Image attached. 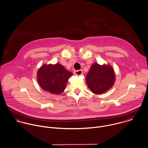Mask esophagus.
I'll use <instances>...</instances> for the list:
<instances>
[{
    "instance_id": "obj_1",
    "label": "esophagus",
    "mask_w": 148,
    "mask_h": 148,
    "mask_svg": "<svg viewBox=\"0 0 148 148\" xmlns=\"http://www.w3.org/2000/svg\"><path fill=\"white\" fill-rule=\"evenodd\" d=\"M74 75H81L83 74V71L82 70H75L74 72Z\"/></svg>"
}]
</instances>
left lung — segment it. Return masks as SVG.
Instances as JSON below:
<instances>
[{
  "instance_id": "left-lung-1",
  "label": "left lung",
  "mask_w": 148,
  "mask_h": 148,
  "mask_svg": "<svg viewBox=\"0 0 148 148\" xmlns=\"http://www.w3.org/2000/svg\"><path fill=\"white\" fill-rule=\"evenodd\" d=\"M115 77L112 67L109 65L93 64L88 72L86 81L90 90L96 95L102 94L114 85Z\"/></svg>"
}]
</instances>
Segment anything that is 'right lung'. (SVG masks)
<instances>
[{
    "instance_id": "1",
    "label": "right lung",
    "mask_w": 148,
    "mask_h": 148,
    "mask_svg": "<svg viewBox=\"0 0 148 148\" xmlns=\"http://www.w3.org/2000/svg\"><path fill=\"white\" fill-rule=\"evenodd\" d=\"M73 74L60 64L43 65L37 72V81L41 88L52 94L62 93L68 79Z\"/></svg>"
}]
</instances>
